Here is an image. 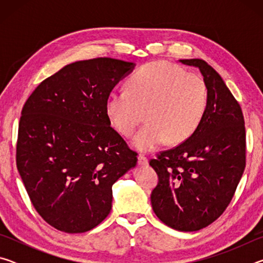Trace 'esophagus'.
Here are the masks:
<instances>
[{"instance_id":"1","label":"esophagus","mask_w":263,"mask_h":263,"mask_svg":"<svg viewBox=\"0 0 263 263\" xmlns=\"http://www.w3.org/2000/svg\"><path fill=\"white\" fill-rule=\"evenodd\" d=\"M138 163H139L140 166H146V164L148 163L147 157H145L144 154H140L139 157H138Z\"/></svg>"}]
</instances>
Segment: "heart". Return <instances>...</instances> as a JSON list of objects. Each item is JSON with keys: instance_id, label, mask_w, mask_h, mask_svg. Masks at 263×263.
Segmentation results:
<instances>
[{"instance_id": "obj_1", "label": "heart", "mask_w": 263, "mask_h": 263, "mask_svg": "<svg viewBox=\"0 0 263 263\" xmlns=\"http://www.w3.org/2000/svg\"><path fill=\"white\" fill-rule=\"evenodd\" d=\"M127 88L111 92L106 114L119 132L131 136L146 111L148 122L133 139V145L145 152L167 139L175 144L190 137L209 105L205 81L167 61L145 65L130 79Z\"/></svg>"}]
</instances>
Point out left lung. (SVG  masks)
<instances>
[{
    "label": "left lung",
    "mask_w": 263,
    "mask_h": 263,
    "mask_svg": "<svg viewBox=\"0 0 263 263\" xmlns=\"http://www.w3.org/2000/svg\"><path fill=\"white\" fill-rule=\"evenodd\" d=\"M180 61L201 70L209 105L188 139L149 160L159 177L151 202L169 228L193 232L212 224L232 201L246 166V131L240 104L220 75L202 59Z\"/></svg>",
    "instance_id": "1"
}]
</instances>
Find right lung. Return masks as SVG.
Here are the masks:
<instances>
[{"label": "right lung", "mask_w": 263, "mask_h": 263, "mask_svg": "<svg viewBox=\"0 0 263 263\" xmlns=\"http://www.w3.org/2000/svg\"><path fill=\"white\" fill-rule=\"evenodd\" d=\"M133 67L111 58L73 62L44 80L22 109L17 169L35 211L61 232L101 224L112 184L137 164L106 114L111 91Z\"/></svg>", "instance_id": "obj_1"}]
</instances>
